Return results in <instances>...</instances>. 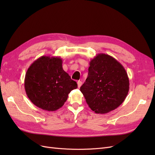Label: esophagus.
I'll return each instance as SVG.
<instances>
[{
  "mask_svg": "<svg viewBox=\"0 0 155 155\" xmlns=\"http://www.w3.org/2000/svg\"><path fill=\"white\" fill-rule=\"evenodd\" d=\"M77 83H78V87L79 88L81 86V85H82V82L81 81H78V82H77Z\"/></svg>",
  "mask_w": 155,
  "mask_h": 155,
  "instance_id": "34e87169",
  "label": "esophagus"
}]
</instances>
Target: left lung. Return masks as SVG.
I'll return each mask as SVG.
<instances>
[{
  "instance_id": "1",
  "label": "left lung",
  "mask_w": 155,
  "mask_h": 155,
  "mask_svg": "<svg viewBox=\"0 0 155 155\" xmlns=\"http://www.w3.org/2000/svg\"><path fill=\"white\" fill-rule=\"evenodd\" d=\"M129 90L125 69L116 59L105 54L91 59L88 77L80 88L88 107L97 114L116 109L124 101Z\"/></svg>"
}]
</instances>
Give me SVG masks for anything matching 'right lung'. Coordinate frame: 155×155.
Wrapping results in <instances>:
<instances>
[{
    "mask_svg": "<svg viewBox=\"0 0 155 155\" xmlns=\"http://www.w3.org/2000/svg\"><path fill=\"white\" fill-rule=\"evenodd\" d=\"M59 57L41 56L28 69L25 88L30 101L40 109L55 111L67 101L77 83L64 71Z\"/></svg>",
    "mask_w": 155,
    "mask_h": 155,
    "instance_id": "obj_1",
    "label": "right lung"
}]
</instances>
